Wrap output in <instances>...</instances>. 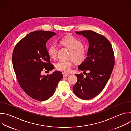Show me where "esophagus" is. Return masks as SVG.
<instances>
[{"mask_svg": "<svg viewBox=\"0 0 131 131\" xmlns=\"http://www.w3.org/2000/svg\"><path fill=\"white\" fill-rule=\"evenodd\" d=\"M63 77H65L68 76L69 74H67V73H63Z\"/></svg>", "mask_w": 131, "mask_h": 131, "instance_id": "esophagus-1", "label": "esophagus"}]
</instances>
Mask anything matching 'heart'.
Listing matches in <instances>:
<instances>
[{"label":"heart","mask_w":131,"mask_h":131,"mask_svg":"<svg viewBox=\"0 0 131 131\" xmlns=\"http://www.w3.org/2000/svg\"><path fill=\"white\" fill-rule=\"evenodd\" d=\"M60 44L69 50L68 58H71L76 63L83 62L87 57L88 50L82 43L76 37L68 36L60 40ZM58 49L54 45L50 46L48 53L50 57L54 59L57 57ZM73 64L71 59L67 61H59L55 64V67L58 70L64 72H68Z\"/></svg>","instance_id":"obj_1"}]
</instances>
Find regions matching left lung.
Instances as JSON below:
<instances>
[{
  "instance_id": "obj_1",
  "label": "left lung",
  "mask_w": 131,
  "mask_h": 131,
  "mask_svg": "<svg viewBox=\"0 0 131 131\" xmlns=\"http://www.w3.org/2000/svg\"><path fill=\"white\" fill-rule=\"evenodd\" d=\"M76 33L86 37L89 47L86 59L78 67L84 71L83 74H75L77 82L73 86V91L78 97L88 100L98 95L105 88L115 65L114 52L104 36L92 30Z\"/></svg>"
}]
</instances>
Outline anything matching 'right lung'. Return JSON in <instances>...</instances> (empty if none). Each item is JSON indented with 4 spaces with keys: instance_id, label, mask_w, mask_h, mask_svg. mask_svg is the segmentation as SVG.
<instances>
[{
    "instance_id": "1",
    "label": "right lung",
    "mask_w": 131,
    "mask_h": 131,
    "mask_svg": "<svg viewBox=\"0 0 131 131\" xmlns=\"http://www.w3.org/2000/svg\"><path fill=\"white\" fill-rule=\"evenodd\" d=\"M55 35L49 31L31 32L16 43L12 53V64L18 83L28 96L37 101L51 97L63 78L59 71L47 76L41 74L43 69H54L46 45Z\"/></svg>"
}]
</instances>
